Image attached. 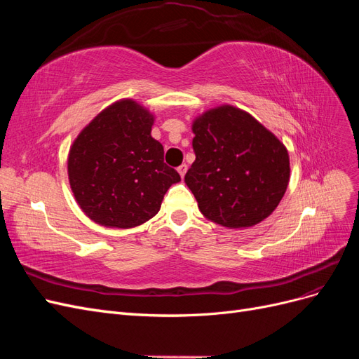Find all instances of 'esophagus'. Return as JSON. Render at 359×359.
<instances>
[{
  "label": "esophagus",
  "instance_id": "34e87169",
  "mask_svg": "<svg viewBox=\"0 0 359 359\" xmlns=\"http://www.w3.org/2000/svg\"><path fill=\"white\" fill-rule=\"evenodd\" d=\"M186 172H187V165L178 166V173L181 175V178H184V175H186Z\"/></svg>",
  "mask_w": 359,
  "mask_h": 359
}]
</instances>
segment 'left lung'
I'll use <instances>...</instances> for the list:
<instances>
[{"label": "left lung", "mask_w": 359, "mask_h": 359, "mask_svg": "<svg viewBox=\"0 0 359 359\" xmlns=\"http://www.w3.org/2000/svg\"><path fill=\"white\" fill-rule=\"evenodd\" d=\"M191 128L196 160L184 181L205 219L229 229L265 220L287 189L286 147L257 119L231 104L206 111Z\"/></svg>", "instance_id": "obj_1"}]
</instances>
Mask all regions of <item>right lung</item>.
<instances>
[{
    "label": "right lung",
    "mask_w": 359,
    "mask_h": 359,
    "mask_svg": "<svg viewBox=\"0 0 359 359\" xmlns=\"http://www.w3.org/2000/svg\"><path fill=\"white\" fill-rule=\"evenodd\" d=\"M154 116L135 100L107 106L74 139L67 169L81 210L106 227L130 229L158 212L180 173L151 136Z\"/></svg>",
    "instance_id": "add662e5"
}]
</instances>
